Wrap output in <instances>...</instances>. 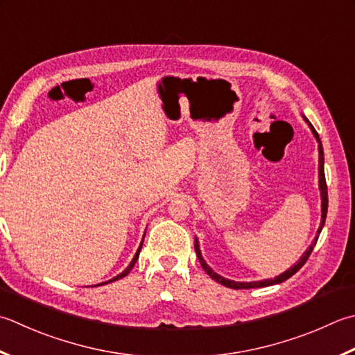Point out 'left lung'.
<instances>
[{
	"label": "left lung",
	"mask_w": 355,
	"mask_h": 355,
	"mask_svg": "<svg viewBox=\"0 0 355 355\" xmlns=\"http://www.w3.org/2000/svg\"><path fill=\"white\" fill-rule=\"evenodd\" d=\"M303 120L308 123V126L311 128L312 134H314L315 140L318 143V187H320V197H322V221H320V226H318V231H317V235L314 241L311 243V246L304 251V254L298 259V261L295 263L294 266H291L288 270H284L283 274L274 277V279H266V280H259V282H235V280H229V279H225V277H221L220 274L215 272V270L207 265V263L205 261L203 255H201V251H200V243H198V239L196 237V241H193V246H196V252H197V257L198 260L201 263V268L205 269V272L211 277L212 280H215L220 284H223V286L226 288H232V289H251V288H265V286H272V284H279L284 280H288L289 277H293L298 269H300L304 263H306V260L309 259V255L312 252V249H314L315 243L318 240V235H320L322 229H323V225H324V220H326V212H328V187H326V180H324V155H323V146H322V141L320 138H318V134L315 132L314 126L309 123V120L306 116L303 115Z\"/></svg>",
	"instance_id": "1"
}]
</instances>
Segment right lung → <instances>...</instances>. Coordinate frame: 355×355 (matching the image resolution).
Masks as SVG:
<instances>
[{
    "label": "right lung",
    "instance_id": "add662e5",
    "mask_svg": "<svg viewBox=\"0 0 355 355\" xmlns=\"http://www.w3.org/2000/svg\"><path fill=\"white\" fill-rule=\"evenodd\" d=\"M146 234V232H144ZM143 240H144V235H143ZM143 240H141V243H140V246H138V249H137V252H135V255H134V259H132V261L129 263V266L123 270L121 274H118L116 277H114V279H110V280H107V282H103V283H98V284H95V286H103V284H107V283H112V282H115V280H120V279H123V277H126L130 270H132V268H134V265L137 263V260H138V255H140V251H141V246H143Z\"/></svg>",
    "mask_w": 355,
    "mask_h": 355
}]
</instances>
